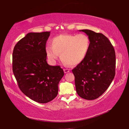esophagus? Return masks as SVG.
Masks as SVG:
<instances>
[{
  "label": "esophagus",
  "instance_id": "obj_1",
  "mask_svg": "<svg viewBox=\"0 0 129 129\" xmlns=\"http://www.w3.org/2000/svg\"><path fill=\"white\" fill-rule=\"evenodd\" d=\"M64 72L65 73H68V72H70V69H64Z\"/></svg>",
  "mask_w": 129,
  "mask_h": 129
}]
</instances>
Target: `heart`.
I'll return each mask as SVG.
<instances>
[{
	"instance_id": "b5f03b06",
	"label": "heart",
	"mask_w": 129,
	"mask_h": 129,
	"mask_svg": "<svg viewBox=\"0 0 129 129\" xmlns=\"http://www.w3.org/2000/svg\"><path fill=\"white\" fill-rule=\"evenodd\" d=\"M91 46V39L88 35L64 34L54 37L51 46L46 47V53L52 63L61 59L71 66L80 63L87 56Z\"/></svg>"
}]
</instances>
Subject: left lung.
Instances as JSON below:
<instances>
[{
    "mask_svg": "<svg viewBox=\"0 0 129 129\" xmlns=\"http://www.w3.org/2000/svg\"><path fill=\"white\" fill-rule=\"evenodd\" d=\"M90 37L91 46L85 59L72 70L76 92L86 100L100 97L110 85L115 76L116 54L108 38L100 33L84 29Z\"/></svg>",
    "mask_w": 129,
    "mask_h": 129,
    "instance_id": "1",
    "label": "left lung"
}]
</instances>
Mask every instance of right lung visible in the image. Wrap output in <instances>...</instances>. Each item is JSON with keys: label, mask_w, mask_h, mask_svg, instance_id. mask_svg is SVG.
<instances>
[{"label": "right lung", "mask_w": 129, "mask_h": 129, "mask_svg": "<svg viewBox=\"0 0 129 129\" xmlns=\"http://www.w3.org/2000/svg\"><path fill=\"white\" fill-rule=\"evenodd\" d=\"M50 31L29 33L14 47L13 72L20 90L30 99L46 103L57 96L64 76L60 66L47 64L46 44Z\"/></svg>", "instance_id": "right-lung-1"}]
</instances>
